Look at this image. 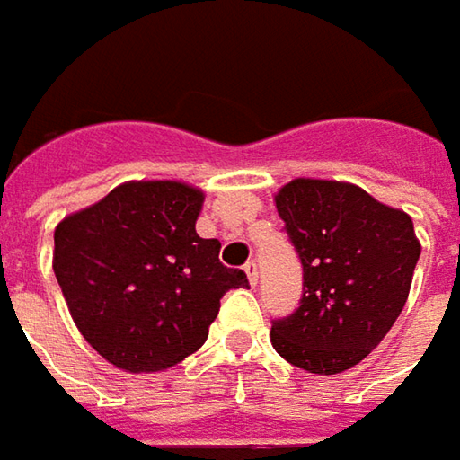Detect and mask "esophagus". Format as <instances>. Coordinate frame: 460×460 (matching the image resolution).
Listing matches in <instances>:
<instances>
[{"label": "esophagus", "instance_id": "esophagus-1", "mask_svg": "<svg viewBox=\"0 0 460 460\" xmlns=\"http://www.w3.org/2000/svg\"><path fill=\"white\" fill-rule=\"evenodd\" d=\"M244 272H247L252 286H257V262H254V260H250V262L244 265Z\"/></svg>", "mask_w": 460, "mask_h": 460}]
</instances>
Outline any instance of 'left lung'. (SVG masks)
<instances>
[{
  "instance_id": "left-lung-1",
  "label": "left lung",
  "mask_w": 460,
  "mask_h": 460,
  "mask_svg": "<svg viewBox=\"0 0 460 460\" xmlns=\"http://www.w3.org/2000/svg\"><path fill=\"white\" fill-rule=\"evenodd\" d=\"M275 206L304 293L293 314L272 319V348L309 373H342L378 348L407 304L420 260L411 218L332 180H293Z\"/></svg>"
}]
</instances>
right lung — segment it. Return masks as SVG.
Returning a JSON list of instances; mask_svg holds the SVG:
<instances>
[{"instance_id":"1","label":"right lung","mask_w":460,"mask_h":460,"mask_svg":"<svg viewBox=\"0 0 460 460\" xmlns=\"http://www.w3.org/2000/svg\"><path fill=\"white\" fill-rule=\"evenodd\" d=\"M200 206L203 192L182 182H126L56 226V280L112 366H177L208 340L224 293L250 286L218 260V239L195 234Z\"/></svg>"}]
</instances>
